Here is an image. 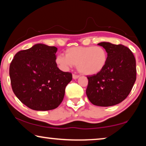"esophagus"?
I'll return each mask as SVG.
<instances>
[{
	"label": "esophagus",
	"mask_w": 146,
	"mask_h": 146,
	"mask_svg": "<svg viewBox=\"0 0 146 146\" xmlns=\"http://www.w3.org/2000/svg\"><path fill=\"white\" fill-rule=\"evenodd\" d=\"M79 77V75H73V79H77Z\"/></svg>",
	"instance_id": "34e87169"
}]
</instances>
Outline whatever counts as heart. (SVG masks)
<instances>
[{
    "mask_svg": "<svg viewBox=\"0 0 146 146\" xmlns=\"http://www.w3.org/2000/svg\"><path fill=\"white\" fill-rule=\"evenodd\" d=\"M108 60V52L103 47L77 46L67 49L66 55H58L56 58V63L64 71L69 70L74 65H77L80 73L93 75L105 68Z\"/></svg>",
    "mask_w": 146,
    "mask_h": 146,
    "instance_id": "1",
    "label": "heart"
}]
</instances>
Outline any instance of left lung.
<instances>
[{"label":"left lung","instance_id":"1","mask_svg":"<svg viewBox=\"0 0 146 146\" xmlns=\"http://www.w3.org/2000/svg\"><path fill=\"white\" fill-rule=\"evenodd\" d=\"M108 52L103 70L88 77L86 94L95 106L109 107L123 102L130 94L136 79V60L129 48L108 42L98 43Z\"/></svg>","mask_w":146,"mask_h":146}]
</instances>
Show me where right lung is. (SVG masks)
Instances as JSON below:
<instances>
[{
	"label": "right lung",
	"mask_w": 146,
	"mask_h": 146,
	"mask_svg": "<svg viewBox=\"0 0 146 146\" xmlns=\"http://www.w3.org/2000/svg\"><path fill=\"white\" fill-rule=\"evenodd\" d=\"M55 46L36 44L17 52L10 66L13 92L28 108L48 111L59 106L72 75L61 71L56 63Z\"/></svg>",
	"instance_id": "right-lung-1"
}]
</instances>
